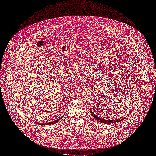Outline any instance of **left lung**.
Segmentation results:
<instances>
[{
    "label": "left lung",
    "mask_w": 156,
    "mask_h": 156,
    "mask_svg": "<svg viewBox=\"0 0 156 156\" xmlns=\"http://www.w3.org/2000/svg\"><path fill=\"white\" fill-rule=\"evenodd\" d=\"M90 114H92V115L95 118V119L98 121L99 122H103V123H105V124H110V123H114V122H120V121H122L123 119H125V118H123V119H112V120H107V119H102V118L101 117H99L98 116H97L92 111V110H91V108H90Z\"/></svg>",
    "instance_id": "8db88e82"
}]
</instances>
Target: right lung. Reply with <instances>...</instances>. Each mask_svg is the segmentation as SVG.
<instances>
[{"instance_id":"right-lung-1","label":"right lung","mask_w":156,"mask_h":156,"mask_svg":"<svg viewBox=\"0 0 156 156\" xmlns=\"http://www.w3.org/2000/svg\"><path fill=\"white\" fill-rule=\"evenodd\" d=\"M64 115H63L61 118H59V119H58L57 120H55V121H52V122H47V123H39V125H53V124H55L56 122H57L58 121H59V120L61 119H62V117H64ZM37 124H38L39 125V123H37Z\"/></svg>"}]
</instances>
